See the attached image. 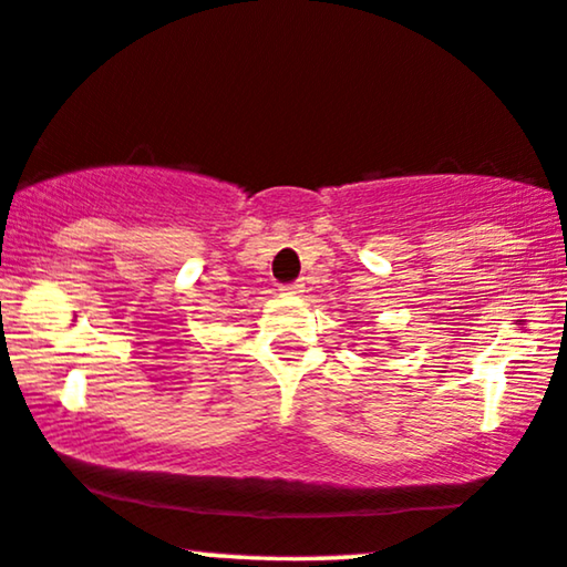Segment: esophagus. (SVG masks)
Wrapping results in <instances>:
<instances>
[{"label":"esophagus","instance_id":"34e87169","mask_svg":"<svg viewBox=\"0 0 567 567\" xmlns=\"http://www.w3.org/2000/svg\"><path fill=\"white\" fill-rule=\"evenodd\" d=\"M281 291H284V293H293V296H301L303 291H307V286H303V281H293V284H286Z\"/></svg>","mask_w":567,"mask_h":567}]
</instances>
